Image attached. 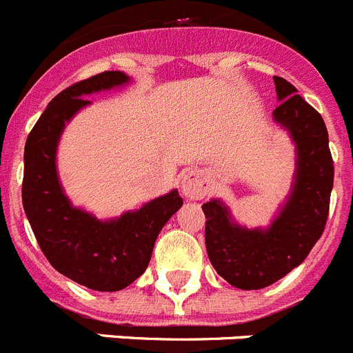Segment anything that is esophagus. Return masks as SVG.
<instances>
[{"instance_id": "34e87169", "label": "esophagus", "mask_w": 353, "mask_h": 353, "mask_svg": "<svg viewBox=\"0 0 353 353\" xmlns=\"http://www.w3.org/2000/svg\"><path fill=\"white\" fill-rule=\"evenodd\" d=\"M209 190H211L209 179L205 177V174L199 172V170H192V172L184 174L183 181H181V192H183L186 199L199 200L208 195Z\"/></svg>"}]
</instances>
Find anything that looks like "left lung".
Wrapping results in <instances>:
<instances>
[{"mask_svg":"<svg viewBox=\"0 0 353 353\" xmlns=\"http://www.w3.org/2000/svg\"><path fill=\"white\" fill-rule=\"evenodd\" d=\"M279 105L272 117L295 145L290 195L265 228L237 223L220 199L202 205L212 268L232 287L260 290L301 265L322 236L329 214L334 163L322 116L290 82L274 77Z\"/></svg>","mask_w":353,"mask_h":353,"instance_id":"left-lung-1","label":"left lung"}]
</instances>
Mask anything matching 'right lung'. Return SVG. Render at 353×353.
<instances>
[{"label": "right lung", "mask_w": 353, "mask_h": 353, "mask_svg": "<svg viewBox=\"0 0 353 353\" xmlns=\"http://www.w3.org/2000/svg\"><path fill=\"white\" fill-rule=\"evenodd\" d=\"M125 72H103L63 90L49 101L24 148L22 205L54 269L91 290L117 292L148 269L154 241L183 205L177 190L119 218L98 220L75 208L58 176V144L66 123L91 103L88 94L126 85Z\"/></svg>", "instance_id": "add662e5"}]
</instances>
